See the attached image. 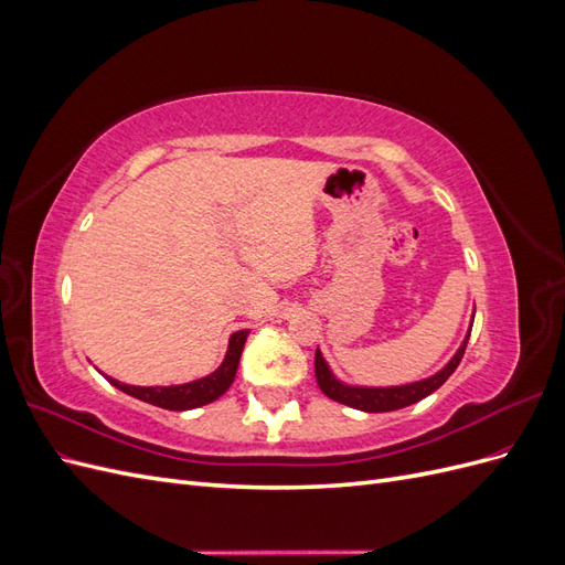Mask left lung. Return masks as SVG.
<instances>
[{"label": "left lung", "mask_w": 565, "mask_h": 565, "mask_svg": "<svg viewBox=\"0 0 565 565\" xmlns=\"http://www.w3.org/2000/svg\"><path fill=\"white\" fill-rule=\"evenodd\" d=\"M471 330L467 332L465 341H461V347L457 349V353L450 358V363L443 367L440 372L431 374V377L413 382V384H403V386H349L344 382H339L330 365L324 363V358L320 351H316V380L320 391L324 396L341 403V405H349L355 409H363V413H391V409H401L413 405L426 396H431V393L448 382L450 374L457 370L461 355H465L467 349V341H469Z\"/></svg>", "instance_id": "left-lung-1"}]
</instances>
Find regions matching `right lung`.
Instances as JSON below:
<instances>
[{
	"mask_svg": "<svg viewBox=\"0 0 565 565\" xmlns=\"http://www.w3.org/2000/svg\"><path fill=\"white\" fill-rule=\"evenodd\" d=\"M249 330H241V332H233L231 341H228V351L224 363H221L212 374L195 382H188V384H179V386H129L117 382L113 377H106L113 386H117L119 391L129 393V396L139 398L143 403L150 405H158L164 409H177V413H183V409H193L200 405H207L212 401H216L218 396H224L228 391V386L235 380V372H237V363H241V355H243V347L247 341Z\"/></svg>",
	"mask_w": 565,
	"mask_h": 565,
	"instance_id": "right-lung-1",
	"label": "right lung"
}]
</instances>
